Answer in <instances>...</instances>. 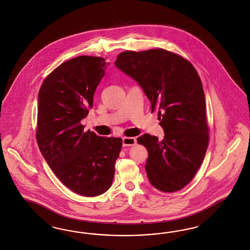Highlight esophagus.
Masks as SVG:
<instances>
[{
    "instance_id": "obj_1",
    "label": "esophagus",
    "mask_w": 250,
    "mask_h": 250,
    "mask_svg": "<svg viewBox=\"0 0 250 250\" xmlns=\"http://www.w3.org/2000/svg\"><path fill=\"white\" fill-rule=\"evenodd\" d=\"M136 143V139L135 137H124L123 138V146H134Z\"/></svg>"
}]
</instances>
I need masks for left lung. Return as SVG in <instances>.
<instances>
[{
  "instance_id": "left-lung-1",
  "label": "left lung",
  "mask_w": 250,
  "mask_h": 250,
  "mask_svg": "<svg viewBox=\"0 0 250 250\" xmlns=\"http://www.w3.org/2000/svg\"><path fill=\"white\" fill-rule=\"evenodd\" d=\"M114 64L143 89L165 133L162 141L149 134L137 138L148 152L145 168L149 182L164 192L180 190L196 174L209 142L205 92L196 69L162 48L125 51Z\"/></svg>"
}]
</instances>
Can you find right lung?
<instances>
[{
	"mask_svg": "<svg viewBox=\"0 0 250 250\" xmlns=\"http://www.w3.org/2000/svg\"><path fill=\"white\" fill-rule=\"evenodd\" d=\"M109 63L80 56L62 63L45 78L38 93V147L61 182L78 194L93 197L112 185L120 137L84 132L81 121Z\"/></svg>",
	"mask_w": 250,
	"mask_h": 250,
	"instance_id": "1",
	"label": "right lung"
}]
</instances>
